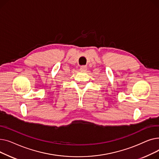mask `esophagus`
I'll use <instances>...</instances> for the list:
<instances>
[{
    "label": "esophagus",
    "mask_w": 159,
    "mask_h": 159,
    "mask_svg": "<svg viewBox=\"0 0 159 159\" xmlns=\"http://www.w3.org/2000/svg\"><path fill=\"white\" fill-rule=\"evenodd\" d=\"M80 70L82 71H86L87 70V66H81Z\"/></svg>",
    "instance_id": "34e87169"
}]
</instances>
